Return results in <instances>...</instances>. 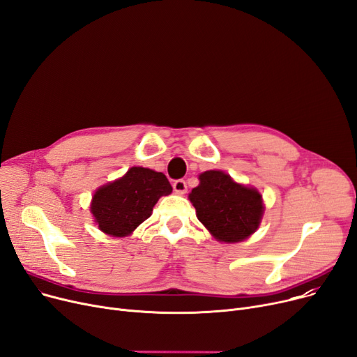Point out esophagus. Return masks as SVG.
I'll use <instances>...</instances> for the list:
<instances>
[{
    "label": "esophagus",
    "mask_w": 357,
    "mask_h": 357,
    "mask_svg": "<svg viewBox=\"0 0 357 357\" xmlns=\"http://www.w3.org/2000/svg\"><path fill=\"white\" fill-rule=\"evenodd\" d=\"M186 190H188V186H186V182L183 179H176L174 182V191L179 195H183L186 192Z\"/></svg>",
    "instance_id": "1"
}]
</instances>
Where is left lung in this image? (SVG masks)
Returning a JSON list of instances; mask_svg holds the SVG:
<instances>
[{"label": "left lung", "instance_id": "8db88e82", "mask_svg": "<svg viewBox=\"0 0 357 357\" xmlns=\"http://www.w3.org/2000/svg\"><path fill=\"white\" fill-rule=\"evenodd\" d=\"M198 220L224 243H237L252 236L265 207L257 190L237 183L222 171L199 175V185L190 194Z\"/></svg>", "mask_w": 357, "mask_h": 357}]
</instances>
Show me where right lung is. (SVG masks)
<instances>
[{
  "mask_svg": "<svg viewBox=\"0 0 357 357\" xmlns=\"http://www.w3.org/2000/svg\"><path fill=\"white\" fill-rule=\"evenodd\" d=\"M171 192L172 186L162 172L133 166L124 176L96 191L91 213L102 233L126 237L152 215L160 197Z\"/></svg>",
  "mask_w": 357,
  "mask_h": 357,
  "instance_id": "obj_1",
  "label": "right lung"
}]
</instances>
